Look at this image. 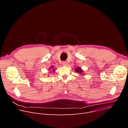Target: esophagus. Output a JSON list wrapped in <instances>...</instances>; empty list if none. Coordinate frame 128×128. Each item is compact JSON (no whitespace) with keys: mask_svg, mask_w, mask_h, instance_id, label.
Masks as SVG:
<instances>
[{"mask_svg":"<svg viewBox=\"0 0 128 128\" xmlns=\"http://www.w3.org/2000/svg\"><path fill=\"white\" fill-rule=\"evenodd\" d=\"M62 64H63V66H66L67 64V62H66V61H63V62H62Z\"/></svg>","mask_w":128,"mask_h":128,"instance_id":"obj_1","label":"esophagus"}]
</instances>
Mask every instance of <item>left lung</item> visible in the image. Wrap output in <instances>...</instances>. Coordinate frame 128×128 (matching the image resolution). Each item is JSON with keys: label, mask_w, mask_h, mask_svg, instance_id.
<instances>
[{"label": "left lung", "mask_w": 128, "mask_h": 128, "mask_svg": "<svg viewBox=\"0 0 128 128\" xmlns=\"http://www.w3.org/2000/svg\"><path fill=\"white\" fill-rule=\"evenodd\" d=\"M74 70H75L76 72H78V73H79V74H80L85 75L84 73V71L82 69V68H81L80 67H76V68ZM83 75H82V76H83Z\"/></svg>", "instance_id": "left-lung-1"}]
</instances>
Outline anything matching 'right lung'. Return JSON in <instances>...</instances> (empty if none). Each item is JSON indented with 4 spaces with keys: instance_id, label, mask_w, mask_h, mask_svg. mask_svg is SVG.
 Returning a JSON list of instances; mask_svg holds the SVG:
<instances>
[{
    "instance_id": "1",
    "label": "right lung",
    "mask_w": 128,
    "mask_h": 128,
    "mask_svg": "<svg viewBox=\"0 0 128 128\" xmlns=\"http://www.w3.org/2000/svg\"><path fill=\"white\" fill-rule=\"evenodd\" d=\"M50 69H51V70H50V72L51 71H52H52L54 72V70H55V69H54V68H53V67H52V66H51V67L50 68V69H49V70H50Z\"/></svg>"
}]
</instances>
